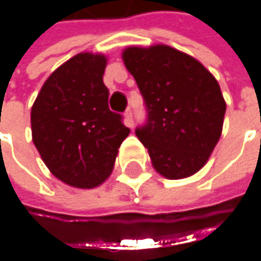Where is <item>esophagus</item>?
<instances>
[{
    "mask_svg": "<svg viewBox=\"0 0 261 261\" xmlns=\"http://www.w3.org/2000/svg\"><path fill=\"white\" fill-rule=\"evenodd\" d=\"M125 123L129 127L134 126V113H132V109H127L125 112Z\"/></svg>",
    "mask_w": 261,
    "mask_h": 261,
    "instance_id": "1",
    "label": "esophagus"
}]
</instances>
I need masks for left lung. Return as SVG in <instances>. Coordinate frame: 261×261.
Listing matches in <instances>:
<instances>
[{
    "label": "left lung",
    "mask_w": 261,
    "mask_h": 261,
    "mask_svg": "<svg viewBox=\"0 0 261 261\" xmlns=\"http://www.w3.org/2000/svg\"><path fill=\"white\" fill-rule=\"evenodd\" d=\"M123 61L144 98L146 119L135 134L154 168L171 180L195 174L222 132L226 106L218 81L170 46L127 47Z\"/></svg>",
    "instance_id": "8db88e82"
}]
</instances>
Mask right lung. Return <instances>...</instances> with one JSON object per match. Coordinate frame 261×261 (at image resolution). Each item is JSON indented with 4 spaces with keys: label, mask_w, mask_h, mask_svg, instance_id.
<instances>
[{
    "label": "right lung",
    "mask_w": 261,
    "mask_h": 261,
    "mask_svg": "<svg viewBox=\"0 0 261 261\" xmlns=\"http://www.w3.org/2000/svg\"><path fill=\"white\" fill-rule=\"evenodd\" d=\"M106 58L80 54L46 80L32 107L33 142L52 174L80 189L101 185L129 135L109 109Z\"/></svg>",
    "instance_id": "1"
}]
</instances>
